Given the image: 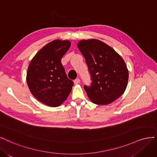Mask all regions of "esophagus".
I'll list each match as a JSON object with an SVG mask.
<instances>
[{"label": "esophagus", "mask_w": 157, "mask_h": 157, "mask_svg": "<svg viewBox=\"0 0 157 157\" xmlns=\"http://www.w3.org/2000/svg\"><path fill=\"white\" fill-rule=\"evenodd\" d=\"M74 84H78L80 83V79L79 78H76L74 81Z\"/></svg>", "instance_id": "obj_1"}]
</instances>
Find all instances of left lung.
I'll list each match as a JSON object with an SVG mask.
<instances>
[{
    "label": "left lung",
    "mask_w": 157,
    "mask_h": 157,
    "mask_svg": "<svg viewBox=\"0 0 157 157\" xmlns=\"http://www.w3.org/2000/svg\"><path fill=\"white\" fill-rule=\"evenodd\" d=\"M78 48L91 78V85H84L90 100L98 105H107L120 97L128 80V70L123 58L112 48L97 39L81 40Z\"/></svg>",
    "instance_id": "left-lung-1"
}]
</instances>
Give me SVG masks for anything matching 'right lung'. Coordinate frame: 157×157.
Segmentation results:
<instances>
[{
	"label": "right lung",
	"instance_id": "add662e5",
	"mask_svg": "<svg viewBox=\"0 0 157 157\" xmlns=\"http://www.w3.org/2000/svg\"><path fill=\"white\" fill-rule=\"evenodd\" d=\"M70 45L69 40H53L35 55L28 67L27 83L30 91L40 102L50 107L60 105L74 85L60 61Z\"/></svg>",
	"mask_w": 157,
	"mask_h": 157
}]
</instances>
